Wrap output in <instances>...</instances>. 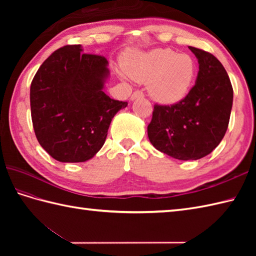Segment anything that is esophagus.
Masks as SVG:
<instances>
[{"label":"esophagus","mask_w":256,"mask_h":256,"mask_svg":"<svg viewBox=\"0 0 256 256\" xmlns=\"http://www.w3.org/2000/svg\"><path fill=\"white\" fill-rule=\"evenodd\" d=\"M143 96H144L143 92L135 91V92H133V94L131 96V100L133 101V100H135V99H138V98H143Z\"/></svg>","instance_id":"esophagus-1"}]
</instances>
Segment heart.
I'll use <instances>...</instances> for the list:
<instances>
[{
  "label": "heart",
  "instance_id": "1",
  "mask_svg": "<svg viewBox=\"0 0 256 256\" xmlns=\"http://www.w3.org/2000/svg\"><path fill=\"white\" fill-rule=\"evenodd\" d=\"M126 74L138 82H148V92L162 104H175L187 96L197 76V64L188 54L157 48L136 54L125 62Z\"/></svg>",
  "mask_w": 256,
  "mask_h": 256
}]
</instances>
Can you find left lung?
Instances as JSON below:
<instances>
[{
    "label": "left lung",
    "instance_id": "obj_1",
    "mask_svg": "<svg viewBox=\"0 0 256 256\" xmlns=\"http://www.w3.org/2000/svg\"><path fill=\"white\" fill-rule=\"evenodd\" d=\"M189 50L199 64L194 86L176 104H155L148 126L152 145L180 160L202 158L220 144L233 103L231 81L222 64L210 52Z\"/></svg>",
    "mask_w": 256,
    "mask_h": 256
}]
</instances>
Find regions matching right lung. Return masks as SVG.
Returning <instances> with one entry per match:
<instances>
[{"instance_id": "add662e5", "label": "right lung", "mask_w": 256, "mask_h": 256, "mask_svg": "<svg viewBox=\"0 0 256 256\" xmlns=\"http://www.w3.org/2000/svg\"><path fill=\"white\" fill-rule=\"evenodd\" d=\"M82 52L81 45L59 48L42 62L30 84L35 135L62 162L91 160L104 144L114 116L128 106L103 91L110 76L106 59Z\"/></svg>"}]
</instances>
